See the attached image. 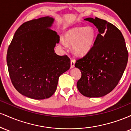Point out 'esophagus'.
I'll list each match as a JSON object with an SVG mask.
<instances>
[{
    "instance_id": "1",
    "label": "esophagus",
    "mask_w": 131,
    "mask_h": 131,
    "mask_svg": "<svg viewBox=\"0 0 131 131\" xmlns=\"http://www.w3.org/2000/svg\"><path fill=\"white\" fill-rule=\"evenodd\" d=\"M75 61L74 60H71V68H73L74 67Z\"/></svg>"
}]
</instances>
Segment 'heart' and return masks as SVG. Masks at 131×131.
Here are the masks:
<instances>
[{"label": "heart", "mask_w": 131, "mask_h": 131, "mask_svg": "<svg viewBox=\"0 0 131 131\" xmlns=\"http://www.w3.org/2000/svg\"><path fill=\"white\" fill-rule=\"evenodd\" d=\"M97 37V33L93 27H74L67 31L65 40L61 39L64 47L67 44L73 46V50L76 55L83 57L91 52L94 47Z\"/></svg>", "instance_id": "heart-1"}]
</instances>
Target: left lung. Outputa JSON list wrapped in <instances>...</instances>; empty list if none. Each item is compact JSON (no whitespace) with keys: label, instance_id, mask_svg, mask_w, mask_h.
Masks as SVG:
<instances>
[{"label":"left lung","instance_id":"1","mask_svg":"<svg viewBox=\"0 0 131 131\" xmlns=\"http://www.w3.org/2000/svg\"><path fill=\"white\" fill-rule=\"evenodd\" d=\"M84 20L99 30L91 52L76 61L81 79L77 88L88 97H101L112 92L122 77L128 60V52L122 33L110 23L96 17Z\"/></svg>","mask_w":131,"mask_h":131}]
</instances>
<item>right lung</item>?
<instances>
[{
  "instance_id": "add662e5",
  "label": "right lung",
  "mask_w": 131,
  "mask_h": 131,
  "mask_svg": "<svg viewBox=\"0 0 131 131\" xmlns=\"http://www.w3.org/2000/svg\"><path fill=\"white\" fill-rule=\"evenodd\" d=\"M54 18L45 16L19 27L8 47L7 63L13 86L21 94L42 100L56 91L60 76L70 68V59L54 48L60 37L50 29Z\"/></svg>"
}]
</instances>
